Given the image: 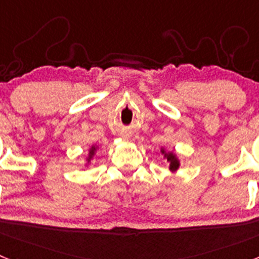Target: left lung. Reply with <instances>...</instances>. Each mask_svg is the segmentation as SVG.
<instances>
[{
    "mask_svg": "<svg viewBox=\"0 0 259 259\" xmlns=\"http://www.w3.org/2000/svg\"><path fill=\"white\" fill-rule=\"evenodd\" d=\"M161 153L164 155V158L167 159V162L170 163V171L171 172H175L178 168H179L180 166V161L178 159V157H176V154L174 152H166V150L162 148L161 149Z\"/></svg>",
    "mask_w": 259,
    "mask_h": 259,
    "instance_id": "obj_1",
    "label": "left lung"
}]
</instances>
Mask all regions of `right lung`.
I'll return each mask as SVG.
<instances>
[{
    "instance_id": "add662e5",
    "label": "right lung",
    "mask_w": 259,
    "mask_h": 259,
    "mask_svg": "<svg viewBox=\"0 0 259 259\" xmlns=\"http://www.w3.org/2000/svg\"><path fill=\"white\" fill-rule=\"evenodd\" d=\"M96 150H97V146H95L93 145L92 148H91V149H89V155H88V158H87V161H91V159H92L93 158V155H95V153H96Z\"/></svg>"
}]
</instances>
